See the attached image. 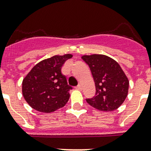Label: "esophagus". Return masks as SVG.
<instances>
[{
    "label": "esophagus",
    "mask_w": 151,
    "mask_h": 151,
    "mask_svg": "<svg viewBox=\"0 0 151 151\" xmlns=\"http://www.w3.org/2000/svg\"><path fill=\"white\" fill-rule=\"evenodd\" d=\"M76 89H78V90H81L82 89V85L81 84H78L76 87Z\"/></svg>",
    "instance_id": "1"
}]
</instances>
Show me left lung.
<instances>
[{
  "label": "left lung",
  "instance_id": "8db88e82",
  "mask_svg": "<svg viewBox=\"0 0 151 151\" xmlns=\"http://www.w3.org/2000/svg\"><path fill=\"white\" fill-rule=\"evenodd\" d=\"M90 68L96 86V96L86 99L89 105L101 111H113L127 96L129 80L119 65L104 55H83Z\"/></svg>",
  "mask_w": 151,
  "mask_h": 151
}]
</instances>
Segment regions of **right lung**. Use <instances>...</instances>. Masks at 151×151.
I'll list each match as a JSON object with an SVG mask.
<instances>
[{
    "label": "right lung",
    "instance_id": "add662e5",
    "mask_svg": "<svg viewBox=\"0 0 151 151\" xmlns=\"http://www.w3.org/2000/svg\"><path fill=\"white\" fill-rule=\"evenodd\" d=\"M72 57L70 54L55 55L32 68L22 82V94L30 106L42 113H52L66 104L73 88L61 69Z\"/></svg>",
    "mask_w": 151,
    "mask_h": 151
}]
</instances>
